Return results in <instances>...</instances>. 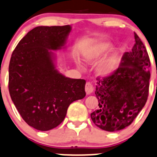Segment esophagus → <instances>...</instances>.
Here are the masks:
<instances>
[{"label": "esophagus", "instance_id": "obj_1", "mask_svg": "<svg viewBox=\"0 0 157 157\" xmlns=\"http://www.w3.org/2000/svg\"><path fill=\"white\" fill-rule=\"evenodd\" d=\"M94 85L90 82H86V86H85V91H86V94H90L94 92Z\"/></svg>", "mask_w": 157, "mask_h": 157}]
</instances>
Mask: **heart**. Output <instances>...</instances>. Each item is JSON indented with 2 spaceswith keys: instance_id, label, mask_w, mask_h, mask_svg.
<instances>
[{
  "instance_id": "obj_1",
  "label": "heart",
  "mask_w": 157,
  "mask_h": 157,
  "mask_svg": "<svg viewBox=\"0 0 157 157\" xmlns=\"http://www.w3.org/2000/svg\"><path fill=\"white\" fill-rule=\"evenodd\" d=\"M112 48V44L107 41H100L93 46L90 49L86 51L83 54V60L87 63L94 61L101 57L103 54L109 51ZM119 58V53L113 51L106 58L100 62L97 67L96 72L99 76L108 75L115 67Z\"/></svg>"
}]
</instances>
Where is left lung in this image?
Masks as SVG:
<instances>
[{
  "label": "left lung",
  "instance_id": "obj_1",
  "mask_svg": "<svg viewBox=\"0 0 157 157\" xmlns=\"http://www.w3.org/2000/svg\"><path fill=\"white\" fill-rule=\"evenodd\" d=\"M136 44L123 55L112 74L97 78L95 94L99 108L90 114L96 126L109 132L132 124L145 106L149 95L150 61L145 46L134 32Z\"/></svg>",
  "mask_w": 157,
  "mask_h": 157
}]
</instances>
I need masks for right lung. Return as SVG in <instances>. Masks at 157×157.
<instances>
[{"instance_id":"add662e5","label":"right lung","mask_w":157,"mask_h":157,"mask_svg":"<svg viewBox=\"0 0 157 157\" xmlns=\"http://www.w3.org/2000/svg\"><path fill=\"white\" fill-rule=\"evenodd\" d=\"M70 25L32 29L15 48L9 64L10 97L24 121L40 131L61 124L71 103L86 96L83 79L60 74L51 51L64 48Z\"/></svg>"}]
</instances>
